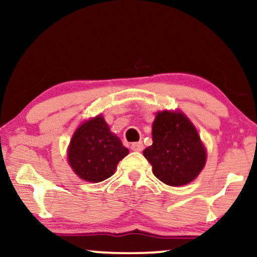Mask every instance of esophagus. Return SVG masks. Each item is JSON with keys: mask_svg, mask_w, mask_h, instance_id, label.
Segmentation results:
<instances>
[{"mask_svg": "<svg viewBox=\"0 0 257 257\" xmlns=\"http://www.w3.org/2000/svg\"><path fill=\"white\" fill-rule=\"evenodd\" d=\"M131 149L133 151H137V152H140L144 150V144L143 141H139V143H133L131 145Z\"/></svg>", "mask_w": 257, "mask_h": 257, "instance_id": "34e87169", "label": "esophagus"}]
</instances>
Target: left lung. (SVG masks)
Segmentation results:
<instances>
[{
    "instance_id": "obj_1",
    "label": "left lung",
    "mask_w": 257,
    "mask_h": 257,
    "mask_svg": "<svg viewBox=\"0 0 257 257\" xmlns=\"http://www.w3.org/2000/svg\"><path fill=\"white\" fill-rule=\"evenodd\" d=\"M152 141L144 156L156 178L164 184H188L205 166L206 153L198 133L181 112H158L152 124Z\"/></svg>"
}]
</instances>
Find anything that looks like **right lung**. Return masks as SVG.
Wrapping results in <instances>:
<instances>
[{"instance_id": "add662e5", "label": "right lung", "mask_w": 257, "mask_h": 257, "mask_svg": "<svg viewBox=\"0 0 257 257\" xmlns=\"http://www.w3.org/2000/svg\"><path fill=\"white\" fill-rule=\"evenodd\" d=\"M128 153L119 138L110 132L102 116H96L75 132L67 157L79 178L100 182L113 175L118 162Z\"/></svg>"}]
</instances>
